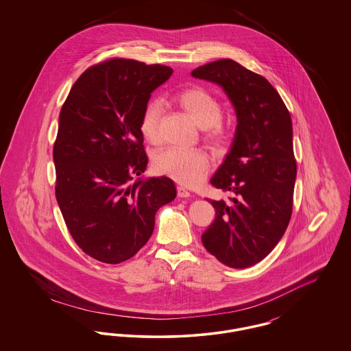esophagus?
Instances as JSON below:
<instances>
[{
	"mask_svg": "<svg viewBox=\"0 0 351 351\" xmlns=\"http://www.w3.org/2000/svg\"><path fill=\"white\" fill-rule=\"evenodd\" d=\"M176 189H178V196H179V197H183V199H185V197H191V192H189L188 189H185L183 185H179Z\"/></svg>",
	"mask_w": 351,
	"mask_h": 351,
	"instance_id": "1",
	"label": "esophagus"
}]
</instances>
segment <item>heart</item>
<instances>
[{
	"mask_svg": "<svg viewBox=\"0 0 351 351\" xmlns=\"http://www.w3.org/2000/svg\"><path fill=\"white\" fill-rule=\"evenodd\" d=\"M173 101L202 129L204 138L213 145H223L229 139V128L222 122V106L206 89L192 86L180 90ZM162 104L150 101L145 105L139 130L151 145L160 143ZM154 169L185 185H196L204 180L210 169V156L201 149H168L159 152L154 159Z\"/></svg>",
	"mask_w": 351,
	"mask_h": 351,
	"instance_id": "obj_1",
	"label": "heart"
}]
</instances>
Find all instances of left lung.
Listing matches in <instances>:
<instances>
[{
    "label": "left lung",
    "mask_w": 351,
    "mask_h": 351,
    "mask_svg": "<svg viewBox=\"0 0 351 351\" xmlns=\"http://www.w3.org/2000/svg\"><path fill=\"white\" fill-rule=\"evenodd\" d=\"M191 75L222 86L237 114L230 152L210 179L233 197L209 200L216 218L201 241L221 263L250 267L274 250L292 215L296 159L291 116L267 79L232 59Z\"/></svg>",
    "instance_id": "8db88e82"
}]
</instances>
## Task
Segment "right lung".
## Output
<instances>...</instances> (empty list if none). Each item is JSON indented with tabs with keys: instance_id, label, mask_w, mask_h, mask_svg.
I'll use <instances>...</instances> for the list:
<instances>
[{
	"instance_id": "obj_1",
	"label": "right lung",
	"mask_w": 351,
	"mask_h": 351,
	"mask_svg": "<svg viewBox=\"0 0 351 351\" xmlns=\"http://www.w3.org/2000/svg\"><path fill=\"white\" fill-rule=\"evenodd\" d=\"M172 72L113 58L88 68L62 106L53 145L56 200L73 241L102 263L134 256L150 239L159 208L176 197L166 176L132 184L149 160L142 110Z\"/></svg>"
}]
</instances>
